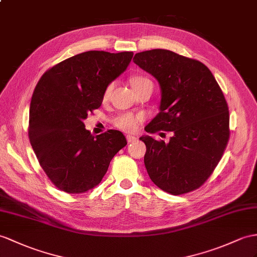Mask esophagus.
<instances>
[{
  "mask_svg": "<svg viewBox=\"0 0 257 257\" xmlns=\"http://www.w3.org/2000/svg\"><path fill=\"white\" fill-rule=\"evenodd\" d=\"M126 140H127V143H133V142L137 141V137L132 136V135H127L126 136Z\"/></svg>",
  "mask_w": 257,
  "mask_h": 257,
  "instance_id": "34e87169",
  "label": "esophagus"
}]
</instances>
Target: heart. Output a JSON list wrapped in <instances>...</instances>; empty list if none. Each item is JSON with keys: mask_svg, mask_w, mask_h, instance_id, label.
<instances>
[{"mask_svg": "<svg viewBox=\"0 0 257 257\" xmlns=\"http://www.w3.org/2000/svg\"><path fill=\"white\" fill-rule=\"evenodd\" d=\"M131 84H132L133 88L135 91H139L144 87H146L148 85H153L152 80L145 76H134L131 78ZM112 88H113V84H109L103 91L102 99L107 100L109 99ZM144 121V115L143 114H135V113H122L120 115L115 116L113 120H112V123L115 127L120 128L124 132H135V131L139 128L140 124Z\"/></svg>", "mask_w": 257, "mask_h": 257, "instance_id": "b5f03b06", "label": "heart"}]
</instances>
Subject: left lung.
I'll return each instance as SVG.
<instances>
[{"label": "left lung", "instance_id": "8db88e82", "mask_svg": "<svg viewBox=\"0 0 257 257\" xmlns=\"http://www.w3.org/2000/svg\"><path fill=\"white\" fill-rule=\"evenodd\" d=\"M134 63L161 88L160 112L147 133L172 132L170 142L141 137L150 180L172 195L197 190L214 172L230 137L229 108L209 68L164 49L136 53Z\"/></svg>", "mask_w": 257, "mask_h": 257}]
</instances>
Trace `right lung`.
<instances>
[{
    "mask_svg": "<svg viewBox=\"0 0 257 257\" xmlns=\"http://www.w3.org/2000/svg\"><path fill=\"white\" fill-rule=\"evenodd\" d=\"M132 58L127 51L79 53L49 68L37 84L28 136L41 168L59 190L80 194L93 189L127 144L120 131L91 135L84 120L101 105L105 87Z\"/></svg>",
    "mask_w": 257,
    "mask_h": 257,
    "instance_id": "obj_1",
    "label": "right lung"
}]
</instances>
